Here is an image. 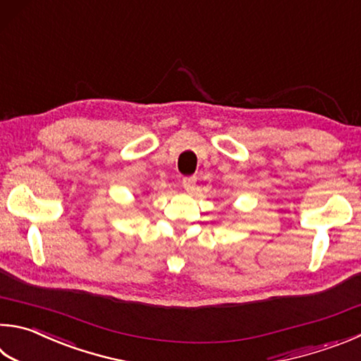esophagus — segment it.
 <instances>
[{
	"mask_svg": "<svg viewBox=\"0 0 361 361\" xmlns=\"http://www.w3.org/2000/svg\"><path fill=\"white\" fill-rule=\"evenodd\" d=\"M195 181H197L195 176H185V178H183V188H185L188 192H191L195 188Z\"/></svg>",
	"mask_w": 361,
	"mask_h": 361,
	"instance_id": "34e87169",
	"label": "esophagus"
}]
</instances>
